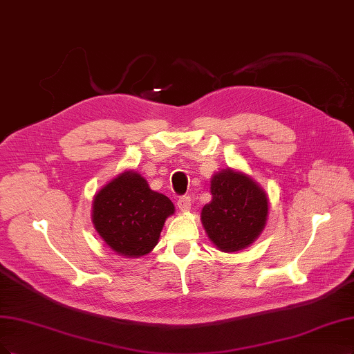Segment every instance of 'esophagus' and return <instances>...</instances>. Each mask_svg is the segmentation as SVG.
<instances>
[{
	"mask_svg": "<svg viewBox=\"0 0 354 354\" xmlns=\"http://www.w3.org/2000/svg\"><path fill=\"white\" fill-rule=\"evenodd\" d=\"M177 206L181 212H187L192 208V199L189 196H183L177 201Z\"/></svg>",
	"mask_w": 354,
	"mask_h": 354,
	"instance_id": "34e87169",
	"label": "esophagus"
}]
</instances>
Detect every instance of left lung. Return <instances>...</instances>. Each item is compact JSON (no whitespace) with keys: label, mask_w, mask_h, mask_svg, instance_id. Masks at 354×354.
I'll use <instances>...</instances> for the list:
<instances>
[{"label":"left lung","mask_w":354,"mask_h":354,"mask_svg":"<svg viewBox=\"0 0 354 354\" xmlns=\"http://www.w3.org/2000/svg\"><path fill=\"white\" fill-rule=\"evenodd\" d=\"M211 194L201 221L212 245L224 253L249 248L266 225L265 189L252 176L228 167L211 177Z\"/></svg>","instance_id":"obj_1"}]
</instances>
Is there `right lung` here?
Here are the masks:
<instances>
[{"label": "right lung", "instance_id": "add662e5", "mask_svg": "<svg viewBox=\"0 0 354 354\" xmlns=\"http://www.w3.org/2000/svg\"><path fill=\"white\" fill-rule=\"evenodd\" d=\"M176 211L165 194L152 190L135 169H124L95 194L92 223L105 245L124 258L148 254L165 219Z\"/></svg>", "mask_w": 354, "mask_h": 354}]
</instances>
